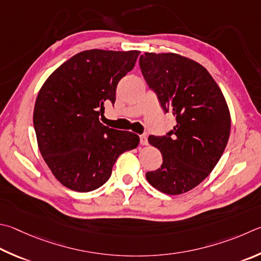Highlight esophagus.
I'll list each match as a JSON object with an SVG mask.
<instances>
[{
  "instance_id": "obj_1",
  "label": "esophagus",
  "mask_w": 261,
  "mask_h": 261,
  "mask_svg": "<svg viewBox=\"0 0 261 261\" xmlns=\"http://www.w3.org/2000/svg\"><path fill=\"white\" fill-rule=\"evenodd\" d=\"M140 144L144 145V146L148 145V139H147V135L146 134H143V135L140 136Z\"/></svg>"
}]
</instances>
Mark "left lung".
Segmentation results:
<instances>
[{
  "label": "left lung",
  "instance_id": "1",
  "mask_svg": "<svg viewBox=\"0 0 261 261\" xmlns=\"http://www.w3.org/2000/svg\"><path fill=\"white\" fill-rule=\"evenodd\" d=\"M139 66L164 112L177 121L165 136L148 137L163 163L146 178L160 192L179 195L201 184L220 160L230 132L228 106L210 73L196 61L146 52Z\"/></svg>",
  "mask_w": 261,
  "mask_h": 261
}]
</instances>
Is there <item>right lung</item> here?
<instances>
[{"instance_id":"add662e5","label":"right lung","mask_w":261,"mask_h":261,"mask_svg":"<svg viewBox=\"0 0 261 261\" xmlns=\"http://www.w3.org/2000/svg\"><path fill=\"white\" fill-rule=\"evenodd\" d=\"M139 51L87 50L59 66L37 94L34 129L42 156L59 181L91 192L112 174L118 156L136 148L139 136L99 121L114 105L120 80L135 67Z\"/></svg>"}]
</instances>
